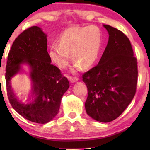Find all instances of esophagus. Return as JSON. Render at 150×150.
Returning a JSON list of instances; mask_svg holds the SVG:
<instances>
[{"label": "esophagus", "mask_w": 150, "mask_h": 150, "mask_svg": "<svg viewBox=\"0 0 150 150\" xmlns=\"http://www.w3.org/2000/svg\"><path fill=\"white\" fill-rule=\"evenodd\" d=\"M78 80H79V78L77 77H75V76H70L69 77V81L71 83H75V82H76Z\"/></svg>", "instance_id": "34e87169"}]
</instances>
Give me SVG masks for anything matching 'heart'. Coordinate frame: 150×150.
Wrapping results in <instances>:
<instances>
[{
  "instance_id": "obj_1",
  "label": "heart",
  "mask_w": 150,
  "mask_h": 150,
  "mask_svg": "<svg viewBox=\"0 0 150 150\" xmlns=\"http://www.w3.org/2000/svg\"><path fill=\"white\" fill-rule=\"evenodd\" d=\"M102 32L97 26H75L64 30L59 42L52 43L49 55L54 63L61 68H65L71 59L76 69H84L93 65L99 55L101 46Z\"/></svg>"
}]
</instances>
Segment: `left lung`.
Wrapping results in <instances>:
<instances>
[{
    "mask_svg": "<svg viewBox=\"0 0 150 150\" xmlns=\"http://www.w3.org/2000/svg\"><path fill=\"white\" fill-rule=\"evenodd\" d=\"M109 38L97 65L83 74L87 87V113L96 121L109 122L118 117L136 93L138 67L132 45L126 35L104 25Z\"/></svg>",
    "mask_w": 150,
    "mask_h": 150,
    "instance_id": "obj_1",
    "label": "left lung"
}]
</instances>
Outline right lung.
<instances>
[{
	"label": "right lung",
	"mask_w": 150,
	"mask_h": 150,
	"mask_svg": "<svg viewBox=\"0 0 150 150\" xmlns=\"http://www.w3.org/2000/svg\"><path fill=\"white\" fill-rule=\"evenodd\" d=\"M22 62L30 65L34 83L32 102L27 105L17 101L10 85V80L19 72ZM5 80L12 107L24 118L38 124L48 123L58 114L61 98L69 86L59 68L51 64L47 36L36 26L26 28L13 42L7 57Z\"/></svg>",
	"instance_id": "1"
}]
</instances>
